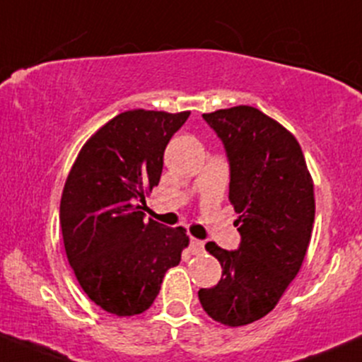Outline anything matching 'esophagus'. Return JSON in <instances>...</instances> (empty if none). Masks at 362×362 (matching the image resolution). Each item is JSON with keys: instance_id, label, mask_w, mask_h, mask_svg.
<instances>
[{"instance_id": "1", "label": "esophagus", "mask_w": 362, "mask_h": 362, "mask_svg": "<svg viewBox=\"0 0 362 362\" xmlns=\"http://www.w3.org/2000/svg\"><path fill=\"white\" fill-rule=\"evenodd\" d=\"M190 252L196 254V256H199V254L204 252V242L202 240H197V239H190Z\"/></svg>"}]
</instances>
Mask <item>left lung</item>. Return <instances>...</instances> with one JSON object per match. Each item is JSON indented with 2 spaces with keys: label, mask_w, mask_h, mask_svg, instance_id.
Masks as SVG:
<instances>
[{
  "label": "left lung",
  "mask_w": 362,
  "mask_h": 362,
  "mask_svg": "<svg viewBox=\"0 0 362 362\" xmlns=\"http://www.w3.org/2000/svg\"><path fill=\"white\" fill-rule=\"evenodd\" d=\"M225 148L228 199L239 218L235 251L206 244L221 280L201 288L202 309L242 327L268 315L299 273L315 223V190L299 142L252 106L202 115Z\"/></svg>",
  "instance_id": "left-lung-1"
}]
</instances>
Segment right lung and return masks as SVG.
Here are the masks:
<instances>
[{
	"label": "right lung",
	"instance_id": "right-lung-1",
	"mask_svg": "<svg viewBox=\"0 0 362 362\" xmlns=\"http://www.w3.org/2000/svg\"><path fill=\"white\" fill-rule=\"evenodd\" d=\"M189 111L132 110L98 130L78 153L59 202L66 257L93 303L117 316L141 315L180 263L182 226L144 221L146 192L160 184L163 154Z\"/></svg>",
	"mask_w": 362,
	"mask_h": 362
}]
</instances>
